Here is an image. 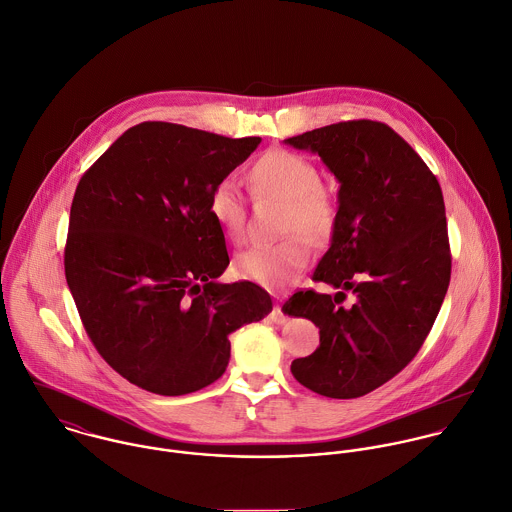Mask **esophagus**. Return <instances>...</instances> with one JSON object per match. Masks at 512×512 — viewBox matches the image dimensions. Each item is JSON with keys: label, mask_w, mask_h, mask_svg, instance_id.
<instances>
[{"label": "esophagus", "mask_w": 512, "mask_h": 512, "mask_svg": "<svg viewBox=\"0 0 512 512\" xmlns=\"http://www.w3.org/2000/svg\"><path fill=\"white\" fill-rule=\"evenodd\" d=\"M271 320L275 322V324H285L289 318H287V314L283 312V308H281V303H275V307L271 310Z\"/></svg>", "instance_id": "obj_1"}]
</instances>
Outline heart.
Returning a JSON list of instances; mask_svg holds the SVG:
<instances>
[{
    "mask_svg": "<svg viewBox=\"0 0 512 512\" xmlns=\"http://www.w3.org/2000/svg\"><path fill=\"white\" fill-rule=\"evenodd\" d=\"M257 198L283 202L281 233L287 237L269 245H251L235 257L241 279L279 291L297 281L310 261V243L326 245L338 231L342 204L336 188L320 180L307 156L291 150H267L247 170ZM209 213L231 241L243 237L245 200L231 180H219L209 194ZM292 235L289 236L288 233Z\"/></svg>",
    "mask_w": 512,
    "mask_h": 512,
    "instance_id": "heart-1",
    "label": "heart"
}]
</instances>
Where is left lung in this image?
Returning a JSON list of instances; mask_svg holds the SVG:
<instances>
[{
    "mask_svg": "<svg viewBox=\"0 0 512 512\" xmlns=\"http://www.w3.org/2000/svg\"><path fill=\"white\" fill-rule=\"evenodd\" d=\"M318 152L340 182L342 215L312 281L283 310L318 326L320 344L291 364L305 388L334 400L370 394L423 346L451 279V247L437 178L388 124L346 120L287 138ZM357 295L340 308L345 291Z\"/></svg>",
    "mask_w": 512,
    "mask_h": 512,
    "instance_id": "obj_1",
    "label": "left lung"
}]
</instances>
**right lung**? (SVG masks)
I'll return each mask as SVG.
<instances>
[{
  "label": "right lung",
  "instance_id": "1",
  "mask_svg": "<svg viewBox=\"0 0 512 512\" xmlns=\"http://www.w3.org/2000/svg\"><path fill=\"white\" fill-rule=\"evenodd\" d=\"M259 142L140 122L75 190L67 285L104 362L146 392L213 384L229 362V334L273 310L259 285L215 281L229 255L207 207L211 188Z\"/></svg>",
  "mask_w": 512,
  "mask_h": 512
}]
</instances>
